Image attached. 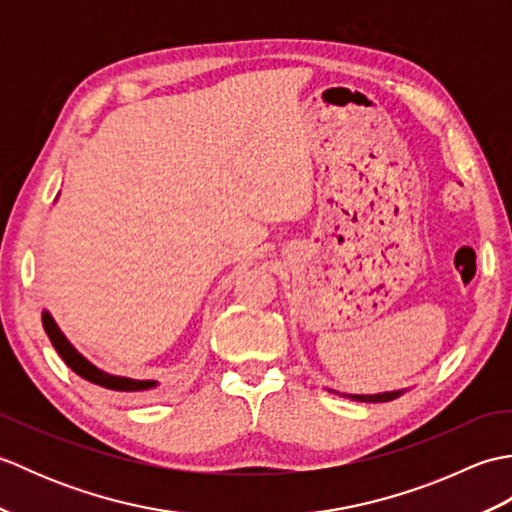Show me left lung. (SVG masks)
<instances>
[{"label":"left lung","instance_id":"left-lung-1","mask_svg":"<svg viewBox=\"0 0 512 512\" xmlns=\"http://www.w3.org/2000/svg\"><path fill=\"white\" fill-rule=\"evenodd\" d=\"M405 394V389H396V391H385V394H343L347 398H352L356 402H389V400H396L398 396Z\"/></svg>","mask_w":512,"mask_h":512}]
</instances>
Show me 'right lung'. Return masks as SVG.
Masks as SVG:
<instances>
[{"mask_svg": "<svg viewBox=\"0 0 512 512\" xmlns=\"http://www.w3.org/2000/svg\"><path fill=\"white\" fill-rule=\"evenodd\" d=\"M41 321H43V330H46L50 343L54 345V350L59 352L65 365H68L72 372H76L81 378L90 380V383H94V385H101L105 389H114V391H145V389L156 387V380H134V378L112 376V374L101 372L99 367H94L90 361H85V358L74 350L70 341L61 334L57 323H54V319L48 312H43Z\"/></svg>", "mask_w": 512, "mask_h": 512, "instance_id": "1", "label": "right lung"}]
</instances>
